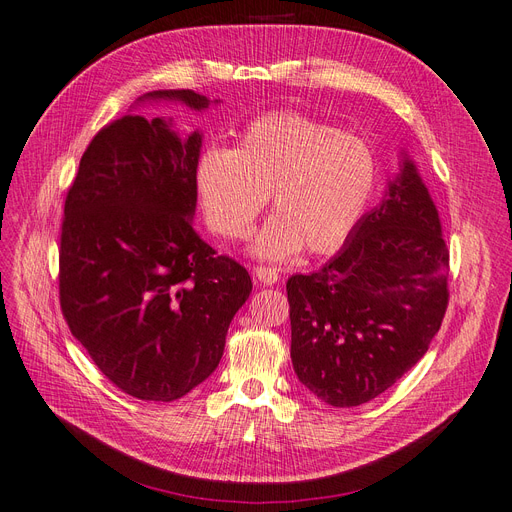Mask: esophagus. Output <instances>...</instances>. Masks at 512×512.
<instances>
[{
    "label": "esophagus",
    "mask_w": 512,
    "mask_h": 512,
    "mask_svg": "<svg viewBox=\"0 0 512 512\" xmlns=\"http://www.w3.org/2000/svg\"><path fill=\"white\" fill-rule=\"evenodd\" d=\"M252 275H254L256 284L273 286V284H277V281H279V271H277V269H271V267H262V264H260V267H254Z\"/></svg>",
    "instance_id": "esophagus-1"
}]
</instances>
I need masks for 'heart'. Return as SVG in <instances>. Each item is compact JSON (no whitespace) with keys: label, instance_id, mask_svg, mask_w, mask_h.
Listing matches in <instances>:
<instances>
[{"label":"heart","instance_id":"1","mask_svg":"<svg viewBox=\"0 0 512 512\" xmlns=\"http://www.w3.org/2000/svg\"><path fill=\"white\" fill-rule=\"evenodd\" d=\"M203 214L214 233L241 239L267 197L275 216L252 250L284 260L303 248L337 250L354 233L377 186V158L364 139L294 112L252 120L237 146L205 148L195 165Z\"/></svg>","mask_w":512,"mask_h":512}]
</instances>
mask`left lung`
<instances>
[{
    "mask_svg": "<svg viewBox=\"0 0 512 512\" xmlns=\"http://www.w3.org/2000/svg\"><path fill=\"white\" fill-rule=\"evenodd\" d=\"M449 250L415 163L402 154L383 201L320 271L292 275L294 373L332 407L383 394L430 347L449 303Z\"/></svg>",
    "mask_w": 512,
    "mask_h": 512,
    "instance_id": "1",
    "label": "left lung"
}]
</instances>
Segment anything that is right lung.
<instances>
[{
	"label": "right lung",
	"mask_w": 512,
	"mask_h": 512,
	"mask_svg": "<svg viewBox=\"0 0 512 512\" xmlns=\"http://www.w3.org/2000/svg\"><path fill=\"white\" fill-rule=\"evenodd\" d=\"M150 99L209 108L188 88L137 101ZM201 139L165 118L122 116L88 144L65 199L63 317L101 373L139 400H178L214 373L252 292L248 271L192 228Z\"/></svg>",
	"instance_id": "right-lung-1"
}]
</instances>
